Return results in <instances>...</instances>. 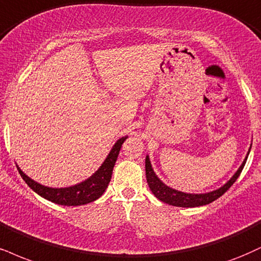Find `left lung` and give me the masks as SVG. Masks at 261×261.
<instances>
[{
	"mask_svg": "<svg viewBox=\"0 0 261 261\" xmlns=\"http://www.w3.org/2000/svg\"><path fill=\"white\" fill-rule=\"evenodd\" d=\"M252 148V147H250ZM250 148L248 150L246 159H244L242 165L238 168V170L234 172V175L232 176L230 180H228L224 186H221L218 190L212 191V192L208 193H185L181 192V191L174 190V188L166 186V185L163 182L161 178L155 175L154 170H153L152 164L149 162V156H146V177H147V182H148V186L152 191V193L162 202H164L166 204H170V205L174 206H184V208H194V206H200V205H205V204H209L212 202H214L215 199H218L219 197H221L226 191L230 188L232 185L236 182L238 176L241 175L242 170H243L244 164H246L248 154H249Z\"/></svg>",
	"mask_w": 261,
	"mask_h": 261,
	"instance_id": "8db88e82",
	"label": "left lung"
}]
</instances>
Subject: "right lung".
<instances>
[{
  "label": "right lung",
  "mask_w": 261,
  "mask_h": 261,
  "mask_svg": "<svg viewBox=\"0 0 261 261\" xmlns=\"http://www.w3.org/2000/svg\"><path fill=\"white\" fill-rule=\"evenodd\" d=\"M126 139L127 136L121 137L115 142L109 154L107 155L106 161L103 162V164L99 166L98 170L92 176L70 187L52 188L43 186V185L27 176L18 165L17 168L19 170L20 176L27 182L28 186L45 199L51 200L56 204H61V205H84V204L95 202L96 199H98L105 193L106 188L108 187L109 181L112 178L113 168H114L115 162H117L119 152H120L122 143Z\"/></svg>",
  "instance_id": "right-lung-1"
}]
</instances>
